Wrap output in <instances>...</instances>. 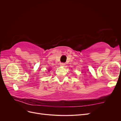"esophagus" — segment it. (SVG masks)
Listing matches in <instances>:
<instances>
[{
  "label": "esophagus",
  "instance_id": "1",
  "mask_svg": "<svg viewBox=\"0 0 121 121\" xmlns=\"http://www.w3.org/2000/svg\"><path fill=\"white\" fill-rule=\"evenodd\" d=\"M65 63H61L60 64V66H61V67H64L65 65Z\"/></svg>",
  "mask_w": 121,
  "mask_h": 121
}]
</instances>
